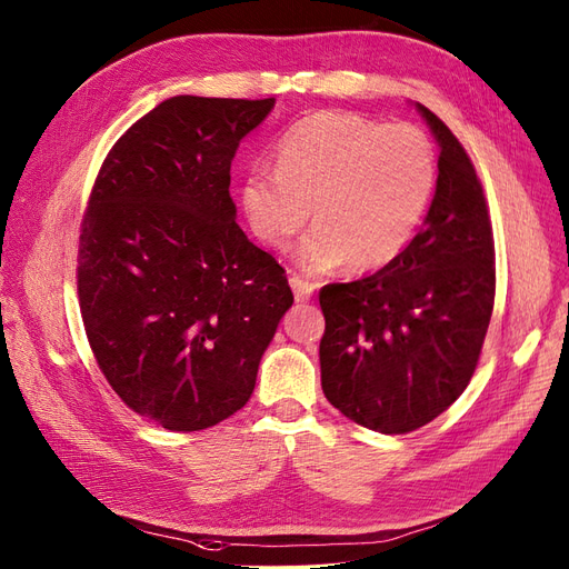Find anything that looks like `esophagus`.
Wrapping results in <instances>:
<instances>
[{"mask_svg":"<svg viewBox=\"0 0 569 569\" xmlns=\"http://www.w3.org/2000/svg\"><path fill=\"white\" fill-rule=\"evenodd\" d=\"M290 288H293V293H296V300H298V302L310 300L312 293H315V286H312L310 281H305L302 276H298V273L290 276Z\"/></svg>","mask_w":569,"mask_h":569,"instance_id":"esophagus-1","label":"esophagus"}]
</instances>
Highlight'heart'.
<instances>
[{"mask_svg": "<svg viewBox=\"0 0 569 569\" xmlns=\"http://www.w3.org/2000/svg\"><path fill=\"white\" fill-rule=\"evenodd\" d=\"M273 169L254 167L238 186L252 233L286 250L310 219L300 264L323 273L379 269L402 252L431 200L436 157L410 123H379L350 111L300 119L271 150Z\"/></svg>", "mask_w": 569, "mask_h": 569, "instance_id": "1", "label": "heart"}]
</instances>
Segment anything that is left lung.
I'll return each mask as SVG.
<instances>
[{"mask_svg": "<svg viewBox=\"0 0 569 569\" xmlns=\"http://www.w3.org/2000/svg\"><path fill=\"white\" fill-rule=\"evenodd\" d=\"M441 148L425 226L393 262L321 288V388L379 433H408L448 410L472 379L496 296L489 207L450 128L415 104Z\"/></svg>", "mask_w": 569, "mask_h": 569, "instance_id": "left-lung-1", "label": "left lung"}]
</instances>
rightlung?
I'll return each instance as SVG.
<instances>
[{
  "mask_svg": "<svg viewBox=\"0 0 569 569\" xmlns=\"http://www.w3.org/2000/svg\"><path fill=\"white\" fill-rule=\"evenodd\" d=\"M267 100L178 94L113 142L78 240V298L117 396L169 431L238 412L293 305L286 269L236 223L231 161Z\"/></svg>",
  "mask_w": 569,
  "mask_h": 569,
  "instance_id": "obj_1",
  "label": "right lung"
}]
</instances>
